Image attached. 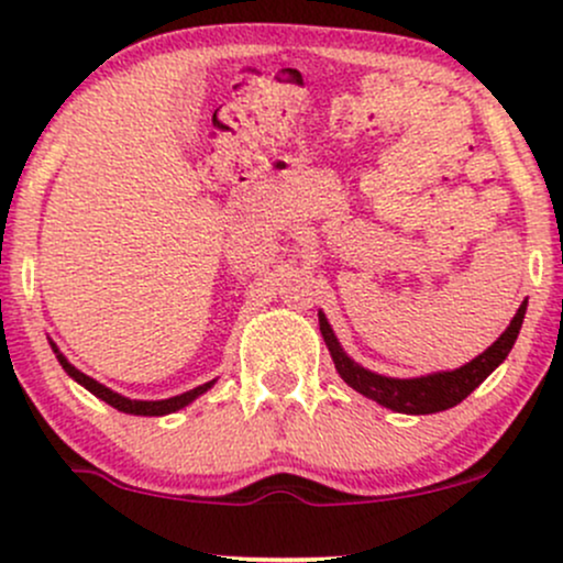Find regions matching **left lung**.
<instances>
[{"label":"left lung","mask_w":563,"mask_h":563,"mask_svg":"<svg viewBox=\"0 0 563 563\" xmlns=\"http://www.w3.org/2000/svg\"><path fill=\"white\" fill-rule=\"evenodd\" d=\"M525 314H527V301H521L519 312L514 314L510 325L503 331V335L493 346L484 349L479 357H474L471 363L457 367V371L431 373V376H421V378H389V376H378V373L365 371L363 365H357L352 357H346V352L341 349L333 328L328 325L325 314L322 312H320V333L322 339H325L328 352H331L335 371H339V376L344 378L354 391H360L363 397L373 399V402L389 407L394 412L429 416V412L448 410V407H455L457 402H463V399H466L468 394L474 391L476 386H479L482 380L508 357V352L514 349L516 335L521 331Z\"/></svg>","instance_id":"left-lung-1"}]
</instances>
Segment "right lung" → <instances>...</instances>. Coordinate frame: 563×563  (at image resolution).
I'll return each mask as SVG.
<instances>
[{"label":"right lung","instance_id":"add662e5","mask_svg":"<svg viewBox=\"0 0 563 563\" xmlns=\"http://www.w3.org/2000/svg\"><path fill=\"white\" fill-rule=\"evenodd\" d=\"M53 349H55L57 360H60L63 371H66L70 378L79 380V384L84 386V389L92 391L95 397H100V399H102V402H108V405L115 407V410H121V412H132V416H169V412H174V410H183L185 405H190L192 399L200 397V394H203L206 389H211V386H214V380H209V384L196 386V389H190V391H185V394H177V397H169V399H156V402H142V399H129V397H121V394L111 391V389H108V386L97 384L95 378L84 376L81 371H76V367L70 365L68 360L63 357L60 352H57V346H55V344H53Z\"/></svg>","mask_w":563,"mask_h":563}]
</instances>
